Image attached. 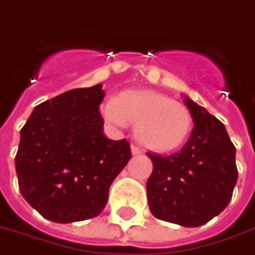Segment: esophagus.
Instances as JSON below:
<instances>
[{
  "mask_svg": "<svg viewBox=\"0 0 255 255\" xmlns=\"http://www.w3.org/2000/svg\"><path fill=\"white\" fill-rule=\"evenodd\" d=\"M131 154L133 156H138V154H141V150L137 146H134V145H131Z\"/></svg>",
  "mask_w": 255,
  "mask_h": 255,
  "instance_id": "1",
  "label": "esophagus"
}]
</instances>
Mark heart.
Listing matches in <instances>:
<instances>
[{
	"label": "heart",
	"instance_id": "obj_1",
	"mask_svg": "<svg viewBox=\"0 0 255 255\" xmlns=\"http://www.w3.org/2000/svg\"><path fill=\"white\" fill-rule=\"evenodd\" d=\"M113 126L134 125V135L143 148L165 153L179 149L192 129L188 107L154 90H126L101 106Z\"/></svg>",
	"mask_w": 255,
	"mask_h": 255
}]
</instances>
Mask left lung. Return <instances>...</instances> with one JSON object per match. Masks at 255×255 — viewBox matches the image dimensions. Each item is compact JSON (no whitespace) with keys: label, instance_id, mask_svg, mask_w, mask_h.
<instances>
[{"label":"left lung","instance_id":"left-lung-1","mask_svg":"<svg viewBox=\"0 0 255 255\" xmlns=\"http://www.w3.org/2000/svg\"><path fill=\"white\" fill-rule=\"evenodd\" d=\"M195 122L188 141L171 156L148 153L153 172L146 181L150 212L157 219L198 227L219 215L238 180L235 146L225 125L184 95Z\"/></svg>","mask_w":255,"mask_h":255}]
</instances>
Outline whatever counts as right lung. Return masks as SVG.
<instances>
[{
    "label": "right lung",
    "instance_id": "right-lung-1",
    "mask_svg": "<svg viewBox=\"0 0 255 255\" xmlns=\"http://www.w3.org/2000/svg\"><path fill=\"white\" fill-rule=\"evenodd\" d=\"M102 84L40 103L20 131L16 172L21 195L48 221L72 223L99 215L109 188L130 158L126 139L103 135Z\"/></svg>",
    "mask_w": 255,
    "mask_h": 255
}]
</instances>
